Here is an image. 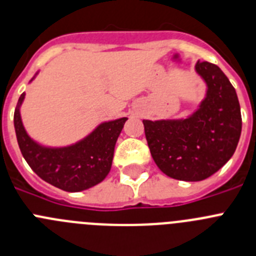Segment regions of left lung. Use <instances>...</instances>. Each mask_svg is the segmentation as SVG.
<instances>
[{
	"instance_id": "obj_1",
	"label": "left lung",
	"mask_w": 256,
	"mask_h": 256,
	"mask_svg": "<svg viewBox=\"0 0 256 256\" xmlns=\"http://www.w3.org/2000/svg\"><path fill=\"white\" fill-rule=\"evenodd\" d=\"M196 70L208 90L194 114L180 121H142L158 168L187 182L204 180L225 166L241 134L240 104L225 73L216 64L200 60Z\"/></svg>"
}]
</instances>
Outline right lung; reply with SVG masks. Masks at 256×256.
Here are the masks:
<instances>
[{"label": "right lung", "instance_id": "add662e5", "mask_svg": "<svg viewBox=\"0 0 256 256\" xmlns=\"http://www.w3.org/2000/svg\"><path fill=\"white\" fill-rule=\"evenodd\" d=\"M20 96L14 114L16 138L21 154L30 168L45 182L66 192H80L102 182L111 169L114 144L126 117L100 125L88 138L73 146L48 149L34 142L24 128Z\"/></svg>", "mask_w": 256, "mask_h": 256}]
</instances>
